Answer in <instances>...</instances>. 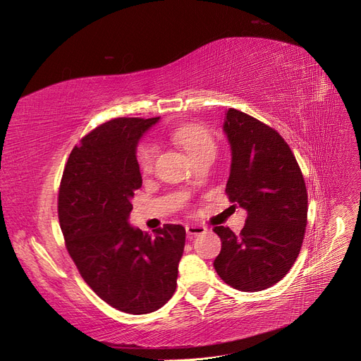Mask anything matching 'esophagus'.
<instances>
[{
    "instance_id": "esophagus-1",
    "label": "esophagus",
    "mask_w": 361,
    "mask_h": 361,
    "mask_svg": "<svg viewBox=\"0 0 361 361\" xmlns=\"http://www.w3.org/2000/svg\"><path fill=\"white\" fill-rule=\"evenodd\" d=\"M205 230H207V228H205V226H202V225H197V224L186 225V233H188L189 238H192V235L202 234Z\"/></svg>"
}]
</instances>
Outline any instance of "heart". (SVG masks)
<instances>
[{"mask_svg":"<svg viewBox=\"0 0 361 361\" xmlns=\"http://www.w3.org/2000/svg\"><path fill=\"white\" fill-rule=\"evenodd\" d=\"M171 137L178 143L181 148L188 151L189 156L195 160L204 154L216 152V142L212 133L197 123H183V126L173 128ZM156 147L151 142H142L136 148V161L142 172H151L156 161Z\"/></svg>","mask_w":361,"mask_h":361,"instance_id":"b5f03b06","label":"heart"}]
</instances>
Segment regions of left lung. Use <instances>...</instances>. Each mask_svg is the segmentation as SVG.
I'll return each mask as SVG.
<instances>
[{
  "label": "left lung",
  "mask_w": 361,
  "mask_h": 361,
  "mask_svg": "<svg viewBox=\"0 0 361 361\" xmlns=\"http://www.w3.org/2000/svg\"><path fill=\"white\" fill-rule=\"evenodd\" d=\"M224 131L233 156L226 197L248 216L239 234L214 226L222 250L213 266L234 289L260 292L280 281L301 251L308 209L305 181L290 147L267 123L230 109Z\"/></svg>",
  "instance_id": "1"
}]
</instances>
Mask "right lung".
<instances>
[{
  "instance_id": "1",
  "label": "right lung",
  "mask_w": 361,
  "mask_h": 361,
  "mask_svg": "<svg viewBox=\"0 0 361 361\" xmlns=\"http://www.w3.org/2000/svg\"><path fill=\"white\" fill-rule=\"evenodd\" d=\"M159 118H115L81 137L61 175L57 212L66 250L102 301L130 314L166 304L177 289L186 230L166 224L154 234L128 225L142 186L140 136Z\"/></svg>"
}]
</instances>
